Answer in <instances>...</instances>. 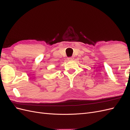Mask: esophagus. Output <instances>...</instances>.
<instances>
[{"mask_svg":"<svg viewBox=\"0 0 130 130\" xmlns=\"http://www.w3.org/2000/svg\"><path fill=\"white\" fill-rule=\"evenodd\" d=\"M74 60V57H68V61H70V60Z\"/></svg>","mask_w":130,"mask_h":130,"instance_id":"obj_1","label":"esophagus"}]
</instances>
